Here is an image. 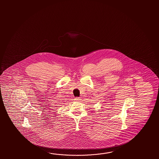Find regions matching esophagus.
Masks as SVG:
<instances>
[{
  "label": "esophagus",
  "instance_id": "esophagus-1",
  "mask_svg": "<svg viewBox=\"0 0 159 159\" xmlns=\"http://www.w3.org/2000/svg\"><path fill=\"white\" fill-rule=\"evenodd\" d=\"M75 100L77 101H79L80 100V99L79 97H75Z\"/></svg>",
  "mask_w": 159,
  "mask_h": 159
}]
</instances>
